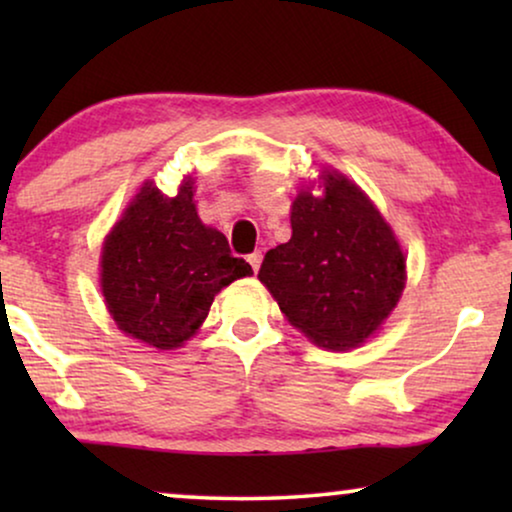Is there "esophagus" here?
Masks as SVG:
<instances>
[{"mask_svg":"<svg viewBox=\"0 0 512 512\" xmlns=\"http://www.w3.org/2000/svg\"><path fill=\"white\" fill-rule=\"evenodd\" d=\"M247 261H249L251 268H254V272H258V268H261V261H263L261 251H254V254H249Z\"/></svg>","mask_w":512,"mask_h":512,"instance_id":"34e87169","label":"esophagus"}]
</instances>
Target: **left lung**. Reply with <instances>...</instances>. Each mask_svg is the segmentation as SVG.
Segmentation results:
<instances>
[{
  "label": "left lung",
  "mask_w": 512,
  "mask_h": 512,
  "mask_svg": "<svg viewBox=\"0 0 512 512\" xmlns=\"http://www.w3.org/2000/svg\"><path fill=\"white\" fill-rule=\"evenodd\" d=\"M291 240L270 249L258 279L307 338L349 349L373 335L405 286V258L366 195L342 174L324 172V195L300 191Z\"/></svg>",
  "instance_id": "left-lung-1"
}]
</instances>
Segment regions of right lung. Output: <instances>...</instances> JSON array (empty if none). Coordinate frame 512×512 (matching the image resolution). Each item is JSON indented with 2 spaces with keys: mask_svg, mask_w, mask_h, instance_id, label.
I'll list each match as a JSON object with an SVG mask.
<instances>
[{
  "mask_svg": "<svg viewBox=\"0 0 512 512\" xmlns=\"http://www.w3.org/2000/svg\"><path fill=\"white\" fill-rule=\"evenodd\" d=\"M254 275L226 235L202 226L186 179L174 198L146 184L102 249V293L121 331L174 349L198 331L214 296Z\"/></svg>",
  "mask_w": 512,
  "mask_h": 512,
  "instance_id": "add662e5",
  "label": "right lung"
}]
</instances>
